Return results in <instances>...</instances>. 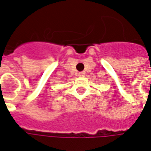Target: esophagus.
Here are the masks:
<instances>
[{
  "label": "esophagus",
  "instance_id": "1",
  "mask_svg": "<svg viewBox=\"0 0 151 151\" xmlns=\"http://www.w3.org/2000/svg\"><path fill=\"white\" fill-rule=\"evenodd\" d=\"M78 76H84V72H83V71L79 72V73H78Z\"/></svg>",
  "mask_w": 151,
  "mask_h": 151
}]
</instances>
